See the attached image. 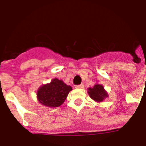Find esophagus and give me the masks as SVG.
<instances>
[{
	"instance_id": "esophagus-1",
	"label": "esophagus",
	"mask_w": 146,
	"mask_h": 146,
	"mask_svg": "<svg viewBox=\"0 0 146 146\" xmlns=\"http://www.w3.org/2000/svg\"><path fill=\"white\" fill-rule=\"evenodd\" d=\"M76 88H84V85L83 84H80V85H78V86H76Z\"/></svg>"
}]
</instances>
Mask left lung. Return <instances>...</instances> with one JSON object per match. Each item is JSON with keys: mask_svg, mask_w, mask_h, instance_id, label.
I'll list each match as a JSON object with an SVG mask.
<instances>
[{"mask_svg": "<svg viewBox=\"0 0 146 146\" xmlns=\"http://www.w3.org/2000/svg\"><path fill=\"white\" fill-rule=\"evenodd\" d=\"M88 93L94 101L98 103L103 102L108 97V92L105 90L104 87L98 83H96L93 88H88Z\"/></svg>", "mask_w": 146, "mask_h": 146, "instance_id": "8db88e82", "label": "left lung"}]
</instances>
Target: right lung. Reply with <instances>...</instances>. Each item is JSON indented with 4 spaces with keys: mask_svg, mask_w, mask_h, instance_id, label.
Instances as JSON below:
<instances>
[{
    "mask_svg": "<svg viewBox=\"0 0 146 146\" xmlns=\"http://www.w3.org/2000/svg\"><path fill=\"white\" fill-rule=\"evenodd\" d=\"M72 87L62 80L54 78L49 83L43 85L37 90V99L40 104L46 107L56 108L66 100Z\"/></svg>",
    "mask_w": 146,
    "mask_h": 146,
    "instance_id": "1",
    "label": "right lung"
}]
</instances>
